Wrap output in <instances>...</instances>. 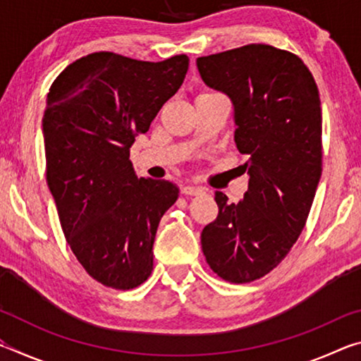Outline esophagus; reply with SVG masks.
<instances>
[{
    "label": "esophagus",
    "instance_id": "1",
    "mask_svg": "<svg viewBox=\"0 0 361 361\" xmlns=\"http://www.w3.org/2000/svg\"><path fill=\"white\" fill-rule=\"evenodd\" d=\"M181 191H183V194H186V195H199V194H204L205 189L200 188V186L186 185V186H183Z\"/></svg>",
    "mask_w": 361,
    "mask_h": 361
}]
</instances>
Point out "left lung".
Masks as SVG:
<instances>
[{"instance_id": "8db88e82", "label": "left lung", "mask_w": 361, "mask_h": 361, "mask_svg": "<svg viewBox=\"0 0 361 361\" xmlns=\"http://www.w3.org/2000/svg\"><path fill=\"white\" fill-rule=\"evenodd\" d=\"M202 81L234 106V142L248 154V189L237 204L216 191L218 216L200 243L232 283L266 276L304 229L322 176V108L312 73L295 54L248 44L199 57Z\"/></svg>"}]
</instances>
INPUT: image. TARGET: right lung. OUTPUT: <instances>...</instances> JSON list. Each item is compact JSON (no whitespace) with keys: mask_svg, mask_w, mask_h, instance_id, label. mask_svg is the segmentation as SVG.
Listing matches in <instances>:
<instances>
[{"mask_svg":"<svg viewBox=\"0 0 361 361\" xmlns=\"http://www.w3.org/2000/svg\"><path fill=\"white\" fill-rule=\"evenodd\" d=\"M188 66L185 54L154 63L94 52L49 89L42 135L60 224L89 276L116 290L151 276L159 221L178 199L173 183L138 180L129 156Z\"/></svg>","mask_w":361,"mask_h":361,"instance_id":"add662e5","label":"right lung"}]
</instances>
